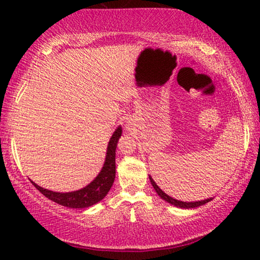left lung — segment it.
I'll use <instances>...</instances> for the list:
<instances>
[{
	"label": "left lung",
	"mask_w": 260,
	"mask_h": 260,
	"mask_svg": "<svg viewBox=\"0 0 260 260\" xmlns=\"http://www.w3.org/2000/svg\"><path fill=\"white\" fill-rule=\"evenodd\" d=\"M149 179H150V182H151V184H152V187H154V189L156 190V193H157V194L159 195V197H161V199H163V200L167 201V202H169L170 205L176 206V207H180V208H197V207H199V206H202V205L207 204L208 201L212 200V198H211V199H206V200L195 201V202H183V201H179V200H176V199L169 197L168 194H166L165 191H163V190L161 189V188H159V187L157 186V184H156L155 181L152 180L150 176H149Z\"/></svg>",
	"instance_id": "obj_1"
}]
</instances>
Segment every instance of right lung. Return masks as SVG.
I'll use <instances>...</instances> for the list:
<instances>
[{
	"instance_id": "right-lung-1",
	"label": "right lung",
	"mask_w": 260,
	"mask_h": 260,
	"mask_svg": "<svg viewBox=\"0 0 260 260\" xmlns=\"http://www.w3.org/2000/svg\"><path fill=\"white\" fill-rule=\"evenodd\" d=\"M122 136V127L118 126L113 133L112 137L110 138L108 144V150H106V157L104 166L98 174L97 177L92 181L86 187L81 188L79 190L70 191V193H56L48 189H45L33 181L34 187L44 194L49 200L56 202V204L65 206L69 208H86L92 205H95L109 193L110 188L112 187L113 181L116 176V148L118 143L119 137Z\"/></svg>"
}]
</instances>
